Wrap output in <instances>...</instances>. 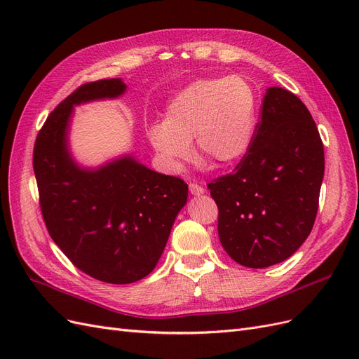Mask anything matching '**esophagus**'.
I'll return each instance as SVG.
<instances>
[{"mask_svg": "<svg viewBox=\"0 0 359 359\" xmlns=\"http://www.w3.org/2000/svg\"><path fill=\"white\" fill-rule=\"evenodd\" d=\"M189 190H190V193L193 194V196H201V194L205 193V189L202 186H199L198 182H191L190 186H189Z\"/></svg>", "mask_w": 359, "mask_h": 359, "instance_id": "esophagus-1", "label": "esophagus"}]
</instances>
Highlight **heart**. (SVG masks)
<instances>
[{
  "label": "heart",
  "mask_w": 359,
  "mask_h": 359,
  "mask_svg": "<svg viewBox=\"0 0 359 359\" xmlns=\"http://www.w3.org/2000/svg\"><path fill=\"white\" fill-rule=\"evenodd\" d=\"M257 93L245 76H215L189 83L172 97L165 121L153 123L147 136L165 165L178 170L191 156L217 165L240 161L253 142Z\"/></svg>",
  "instance_id": "b5f03b06"
}]
</instances>
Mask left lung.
<instances>
[{"label":"left lung","instance_id":"1","mask_svg":"<svg viewBox=\"0 0 359 359\" xmlns=\"http://www.w3.org/2000/svg\"><path fill=\"white\" fill-rule=\"evenodd\" d=\"M323 172L311 114L295 94L271 86L248 153L233 173L208 184L226 253L247 268L290 257L313 229Z\"/></svg>","mask_w":359,"mask_h":359}]
</instances>
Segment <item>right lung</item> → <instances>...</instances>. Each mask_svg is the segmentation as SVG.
<instances>
[{
  "mask_svg": "<svg viewBox=\"0 0 359 359\" xmlns=\"http://www.w3.org/2000/svg\"><path fill=\"white\" fill-rule=\"evenodd\" d=\"M121 79L79 86L48 116L37 135L32 166L48 232L70 262L104 283L128 285L147 277L166 247L189 186L126 154L83 168L70 153L74 106L118 99Z\"/></svg>",
  "mask_w": 359,
  "mask_h": 359,
  "instance_id": "right-lung-1",
  "label": "right lung"
}]
</instances>
